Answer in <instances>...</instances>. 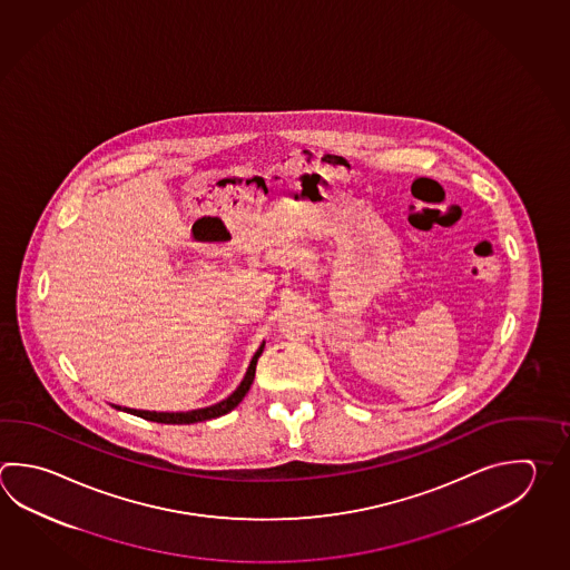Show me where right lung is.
<instances>
[{"label": "right lung", "instance_id": "1", "mask_svg": "<svg viewBox=\"0 0 570 570\" xmlns=\"http://www.w3.org/2000/svg\"><path fill=\"white\" fill-rule=\"evenodd\" d=\"M264 344L266 343L259 344V348L256 351V355L252 356L249 366H247L246 375H244V379H242V383L237 385L236 391H234L229 397L224 399V401L215 403V405H209V407L204 409H194V411H179V413L139 411V409L120 407V405H112V407L119 409V411H125V413H130V415L142 417V420L155 421V423H167V425H189V423H199V421L222 417V415L229 413L232 409L237 407V405H239V401L246 397L247 391H249L252 383H254V376H256V365H258L259 355H262V351H264Z\"/></svg>", "mask_w": 570, "mask_h": 570}]
</instances>
